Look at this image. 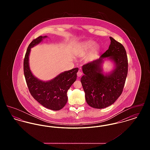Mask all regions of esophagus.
Here are the masks:
<instances>
[{
	"instance_id": "1",
	"label": "esophagus",
	"mask_w": 150,
	"mask_h": 150,
	"mask_svg": "<svg viewBox=\"0 0 150 150\" xmlns=\"http://www.w3.org/2000/svg\"><path fill=\"white\" fill-rule=\"evenodd\" d=\"M82 74H83L82 72L80 71H79L77 72V76H78V77H80V76L82 75Z\"/></svg>"
}]
</instances>
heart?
<instances>
[{
  "mask_svg": "<svg viewBox=\"0 0 150 150\" xmlns=\"http://www.w3.org/2000/svg\"><path fill=\"white\" fill-rule=\"evenodd\" d=\"M91 48L92 49L91 51V55L92 56H96L100 50V45L97 44H95L93 40H89L83 42L79 45L78 54L80 56L85 55Z\"/></svg>",
  "mask_w": 150,
  "mask_h": 150,
  "instance_id": "b5f03b06",
  "label": "heart"
}]
</instances>
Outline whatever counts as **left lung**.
<instances>
[{"label":"left lung","instance_id":"obj_1","mask_svg":"<svg viewBox=\"0 0 150 150\" xmlns=\"http://www.w3.org/2000/svg\"><path fill=\"white\" fill-rule=\"evenodd\" d=\"M111 43L99 59L84 64V75L81 83L85 92L86 103L95 108H103L112 105L122 92L128 74L127 52L121 43L110 37ZM107 57L115 62V69L104 74L101 64Z\"/></svg>","mask_w":150,"mask_h":150}]
</instances>
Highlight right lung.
Listing matches in <instances>:
<instances>
[{
  "instance_id": "right-lung-1",
  "label": "right lung",
  "mask_w": 150,
  "mask_h": 150,
  "mask_svg": "<svg viewBox=\"0 0 150 150\" xmlns=\"http://www.w3.org/2000/svg\"><path fill=\"white\" fill-rule=\"evenodd\" d=\"M47 37L40 36L29 44L23 61V71L29 92L33 98L44 107L58 111L66 104L67 91L76 80L79 69L76 67L63 72L47 81H42L33 75L29 67L31 48L42 42Z\"/></svg>"
}]
</instances>
